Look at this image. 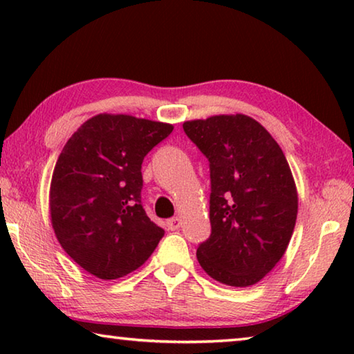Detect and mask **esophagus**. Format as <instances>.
I'll list each match as a JSON object with an SVG mask.
<instances>
[{"instance_id":"34e87169","label":"esophagus","mask_w":354,"mask_h":354,"mask_svg":"<svg viewBox=\"0 0 354 354\" xmlns=\"http://www.w3.org/2000/svg\"><path fill=\"white\" fill-rule=\"evenodd\" d=\"M181 225H183V221H181V218H179V217H173V218H170L169 221H167V227H169L170 231H176Z\"/></svg>"}]
</instances>
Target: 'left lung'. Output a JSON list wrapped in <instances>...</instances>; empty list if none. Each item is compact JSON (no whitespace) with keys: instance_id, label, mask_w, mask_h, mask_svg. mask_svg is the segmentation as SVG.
Returning a JSON list of instances; mask_svg holds the SVG:
<instances>
[{"instance_id":"8db88e82","label":"left lung","mask_w":354,"mask_h":354,"mask_svg":"<svg viewBox=\"0 0 354 354\" xmlns=\"http://www.w3.org/2000/svg\"><path fill=\"white\" fill-rule=\"evenodd\" d=\"M209 160L211 236L196 257L209 277L248 287L283 257L295 227L298 198L283 149L251 117L215 115L183 124Z\"/></svg>"}]
</instances>
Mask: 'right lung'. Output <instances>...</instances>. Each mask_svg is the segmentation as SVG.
Listing matches in <instances>:
<instances>
[{
  "label": "right lung",
  "instance_id": "1",
  "mask_svg": "<svg viewBox=\"0 0 354 354\" xmlns=\"http://www.w3.org/2000/svg\"><path fill=\"white\" fill-rule=\"evenodd\" d=\"M171 124L131 115L87 120L65 143L51 179V223L71 259L100 279L145 262L164 237L142 205V162Z\"/></svg>",
  "mask_w": 354,
  "mask_h": 354
}]
</instances>
